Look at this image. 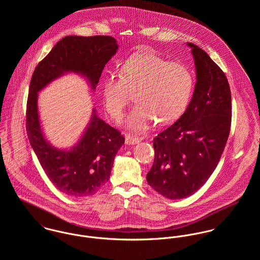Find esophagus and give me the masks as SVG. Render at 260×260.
Instances as JSON below:
<instances>
[{
  "instance_id": "34e87169",
  "label": "esophagus",
  "mask_w": 260,
  "mask_h": 260,
  "mask_svg": "<svg viewBox=\"0 0 260 260\" xmlns=\"http://www.w3.org/2000/svg\"><path fill=\"white\" fill-rule=\"evenodd\" d=\"M141 141V139L139 137H136L134 135H130V134H127L125 136V142L126 144H129V145H133V144H137Z\"/></svg>"
}]
</instances>
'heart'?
Instances as JSON below:
<instances>
[{"mask_svg":"<svg viewBox=\"0 0 260 260\" xmlns=\"http://www.w3.org/2000/svg\"><path fill=\"white\" fill-rule=\"evenodd\" d=\"M193 83L184 64L168 62L154 53H137L123 63L119 75L104 80V105L112 118L119 120L133 93L136 104L125 124L131 130L144 131L155 119L161 125L178 119L189 103Z\"/></svg>","mask_w":260,"mask_h":260,"instance_id":"1","label":"heart"}]
</instances>
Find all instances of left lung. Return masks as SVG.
<instances>
[{"instance_id": "left-lung-1", "label": "left lung", "mask_w": 260, "mask_h": 260, "mask_svg": "<svg viewBox=\"0 0 260 260\" xmlns=\"http://www.w3.org/2000/svg\"><path fill=\"white\" fill-rule=\"evenodd\" d=\"M192 49L196 84L181 117L153 139L149 185L169 199L195 193L215 170L231 126V92L222 70L198 46Z\"/></svg>"}]
</instances>
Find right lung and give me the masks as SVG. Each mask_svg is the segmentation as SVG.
I'll use <instances>...</instances> for the list:
<instances>
[{"mask_svg":"<svg viewBox=\"0 0 260 260\" xmlns=\"http://www.w3.org/2000/svg\"><path fill=\"white\" fill-rule=\"evenodd\" d=\"M117 50V41L111 36H67L54 46L32 75L26 112L28 138L50 181L66 195L89 196L105 185L114 158L125 139L93 109L84 135L73 148L53 147L45 139L40 125L38 92L67 72L85 76L95 90L105 65Z\"/></svg>","mask_w":260,"mask_h":260,"instance_id":"add662e5","label":"right lung"}]
</instances>
